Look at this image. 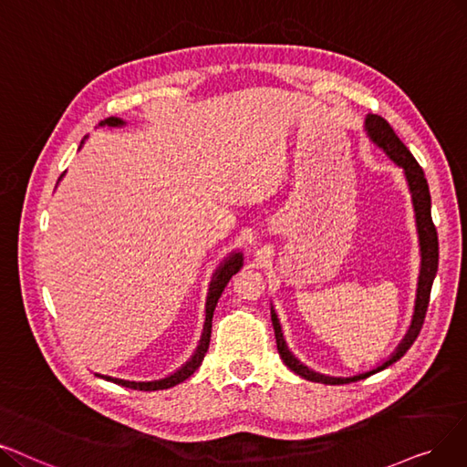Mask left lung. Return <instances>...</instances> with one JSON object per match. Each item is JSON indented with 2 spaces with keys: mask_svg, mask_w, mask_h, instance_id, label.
<instances>
[{
  "mask_svg": "<svg viewBox=\"0 0 467 467\" xmlns=\"http://www.w3.org/2000/svg\"><path fill=\"white\" fill-rule=\"evenodd\" d=\"M364 128H366V134H368L369 141L376 143L390 161H393L397 166H400V169L404 171L408 190H410V195H412L414 214H416V230H418V241H420V256H421L412 324H410V327L404 335V339L399 343L395 352L390 354L387 360H383L379 366H376L374 369L362 371V374H357V376H347V378L326 376V374H320V371L308 368L306 364H303L289 350V347L285 343V337H284V331H282V324H279L277 314L272 306L270 314H272V324H274V333H275V343H277L279 357H282L285 366L289 369H293L296 376H301V378H305L308 381H314V383L339 385V383H350V381L366 379L368 376L378 374V371L385 369L387 366H390L393 362H397L399 358H402L406 350L412 347V343L418 339V335L421 331L427 305H429V295H431V285H433V279H435L437 268H439V239H437V230L433 226V218H431V195H429V185H427V180H425L421 166L412 157V153L408 151V147L399 140V136L395 134V130L389 126V122L385 119H381L378 115H368L366 122H364Z\"/></svg>",
  "mask_w": 467,
  "mask_h": 467,
  "instance_id": "8db88e82",
  "label": "left lung"
}]
</instances>
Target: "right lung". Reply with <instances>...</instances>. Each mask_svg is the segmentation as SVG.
I'll list each match as a JSON object with an SVG mask.
<instances>
[{"mask_svg": "<svg viewBox=\"0 0 467 467\" xmlns=\"http://www.w3.org/2000/svg\"><path fill=\"white\" fill-rule=\"evenodd\" d=\"M99 126L105 128H122L126 126V120L120 117H109L105 120L99 122ZM86 140V138H84ZM84 140L80 143V147L84 145ZM65 176V174H63ZM61 176V178H63ZM59 178V180H61ZM244 266V253L241 251H234L230 256L223 258V263H220V266L216 268V272L213 274L211 279V285H209V293H207V303H204V326H202V333H201V339L199 345L195 348V352L192 354V358L182 364L176 371L172 374L164 376L161 379H151V381H134V379H120V378H113V376H103V374H96L98 378H103L107 381H113L117 385L128 387V389H140V390H159V389H171L182 381L188 379L190 376H193V371L201 366L204 354L209 350V343H211V331H213V316H214V308L218 298L223 291V287L228 285V282L232 279L234 274H237Z\"/></svg>", "mask_w": 467, "mask_h": 467, "instance_id": "obj_1", "label": "right lung"}]
</instances>
